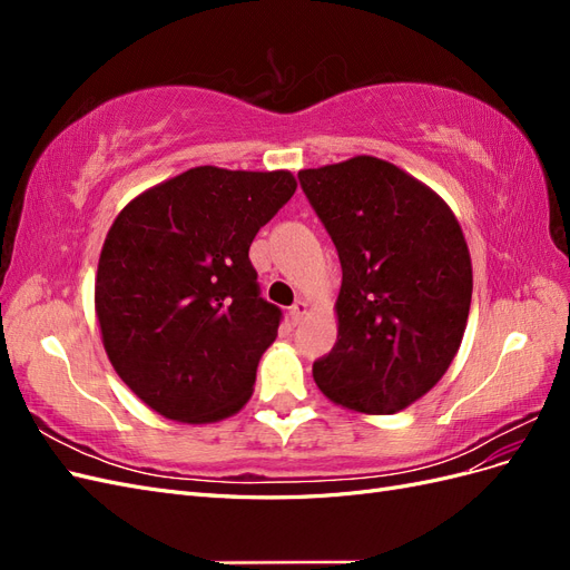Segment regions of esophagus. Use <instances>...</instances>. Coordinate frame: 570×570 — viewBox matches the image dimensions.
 Returning <instances> with one entry per match:
<instances>
[{"mask_svg":"<svg viewBox=\"0 0 570 570\" xmlns=\"http://www.w3.org/2000/svg\"><path fill=\"white\" fill-rule=\"evenodd\" d=\"M306 314H308V304H306L304 299H297L295 304H292V306H289V321H292V325H297V323H302Z\"/></svg>","mask_w":570,"mask_h":570,"instance_id":"34e87169","label":"esophagus"}]
</instances>
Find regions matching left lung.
<instances>
[{
    "label": "left lung",
    "mask_w": 570,
    "mask_h": 570,
    "mask_svg": "<svg viewBox=\"0 0 570 570\" xmlns=\"http://www.w3.org/2000/svg\"><path fill=\"white\" fill-rule=\"evenodd\" d=\"M342 266L337 342L314 364L327 400L394 413L454 361L473 295L471 254L446 202L390 161L299 170Z\"/></svg>",
    "instance_id": "obj_1"
}]
</instances>
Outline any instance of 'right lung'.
Here are the masks:
<instances>
[{
  "mask_svg": "<svg viewBox=\"0 0 570 570\" xmlns=\"http://www.w3.org/2000/svg\"><path fill=\"white\" fill-rule=\"evenodd\" d=\"M295 189L289 170L197 166L116 216L95 278L99 333L164 419L214 423L249 402L283 316L258 295L249 247Z\"/></svg>",
  "mask_w": 570,
  "mask_h": 570,
  "instance_id": "add662e5",
  "label": "right lung"
}]
</instances>
